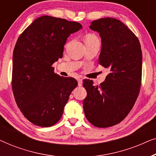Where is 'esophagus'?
Masks as SVG:
<instances>
[{
    "label": "esophagus",
    "instance_id": "1",
    "mask_svg": "<svg viewBox=\"0 0 156 156\" xmlns=\"http://www.w3.org/2000/svg\"><path fill=\"white\" fill-rule=\"evenodd\" d=\"M77 82H78V86L79 87H82V79H78Z\"/></svg>",
    "mask_w": 156,
    "mask_h": 156
}]
</instances>
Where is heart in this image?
<instances>
[{"label":"heart","mask_w":156,"mask_h":156,"mask_svg":"<svg viewBox=\"0 0 156 156\" xmlns=\"http://www.w3.org/2000/svg\"><path fill=\"white\" fill-rule=\"evenodd\" d=\"M84 40H85V43H87V42L99 41V40H98L97 36L94 35V34H87V35H86V36H85Z\"/></svg>","instance_id":"1"}]
</instances>
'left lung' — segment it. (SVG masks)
I'll return each mask as SVG.
<instances>
[{
  "label": "left lung",
  "mask_w": 156,
  "mask_h": 156,
  "mask_svg": "<svg viewBox=\"0 0 156 156\" xmlns=\"http://www.w3.org/2000/svg\"><path fill=\"white\" fill-rule=\"evenodd\" d=\"M89 28L99 33L101 49L98 63L109 73L99 86L91 80L83 81L87 92L83 108L91 124L110 127L126 118L137 99L141 82V48L133 32L117 19L94 20Z\"/></svg>",
  "instance_id": "8db88e82"
}]
</instances>
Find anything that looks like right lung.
Instances as JSON below:
<instances>
[{"label":"right lung","mask_w":156,"mask_h":156,"mask_svg":"<svg viewBox=\"0 0 156 156\" xmlns=\"http://www.w3.org/2000/svg\"><path fill=\"white\" fill-rule=\"evenodd\" d=\"M82 28L79 23L43 16L18 39L12 55V91L21 112L35 125L55 124L77 86L75 79L55 74L52 65L62 57L69 36Z\"/></svg>","instance_id":"1"}]
</instances>
